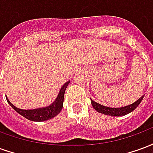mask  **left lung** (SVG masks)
I'll return each instance as SVG.
<instances>
[{"label":"left lung","mask_w":153,"mask_h":153,"mask_svg":"<svg viewBox=\"0 0 153 153\" xmlns=\"http://www.w3.org/2000/svg\"><path fill=\"white\" fill-rule=\"evenodd\" d=\"M143 96H142L138 100H137L133 104H130L128 106H123V107H120V108H112V107H108V106H105L101 105L99 103L94 102L91 99V103L92 106H93V108L96 110L97 112L102 113L104 115H111V116H120V115H125L133 111L134 110L136 109V107L140 104L142 102V100L143 98Z\"/></svg>","instance_id":"8db88e82"}]
</instances>
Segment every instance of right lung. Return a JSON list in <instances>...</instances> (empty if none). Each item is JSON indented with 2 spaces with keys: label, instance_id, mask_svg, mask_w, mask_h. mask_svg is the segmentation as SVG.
Listing matches in <instances>:
<instances>
[{
  "label": "right lung",
  "instance_id": "add662e5",
  "mask_svg": "<svg viewBox=\"0 0 153 153\" xmlns=\"http://www.w3.org/2000/svg\"><path fill=\"white\" fill-rule=\"evenodd\" d=\"M70 81H68L67 83L64 84L62 88H60V93L57 96L56 99L55 100L51 105L47 106V107H42V108H38V109L33 110H23L19 109L15 107L13 104H12L7 98L6 97V100L8 103L10 105L13 109L15 110V111H17L19 114L23 115L24 117L28 119L29 120H33V121H44V120H48L50 119L53 118L56 115H57L60 112V111L62 110L63 107V102H64V95H65V92L66 89L68 84L70 83Z\"/></svg>",
  "mask_w": 153,
  "mask_h": 153
}]
</instances>
